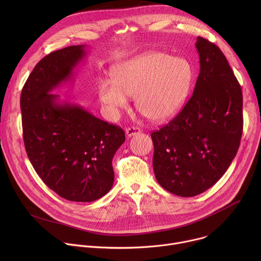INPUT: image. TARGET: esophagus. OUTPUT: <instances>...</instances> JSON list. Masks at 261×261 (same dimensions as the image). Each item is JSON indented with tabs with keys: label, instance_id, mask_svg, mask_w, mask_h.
<instances>
[{
	"label": "esophagus",
	"instance_id": "obj_1",
	"mask_svg": "<svg viewBox=\"0 0 261 261\" xmlns=\"http://www.w3.org/2000/svg\"><path fill=\"white\" fill-rule=\"evenodd\" d=\"M139 133H141L140 128L135 127V126H132V127H129V128H127V129H126V135H127L128 137H131V136L137 135V134H139Z\"/></svg>",
	"mask_w": 261,
	"mask_h": 261
}]
</instances>
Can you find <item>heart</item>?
I'll return each instance as SVG.
<instances>
[{"label": "heart", "instance_id": "heart-1", "mask_svg": "<svg viewBox=\"0 0 261 261\" xmlns=\"http://www.w3.org/2000/svg\"><path fill=\"white\" fill-rule=\"evenodd\" d=\"M191 81L192 69L187 61L151 51L118 65L113 81L98 83V96L111 117L128 107V96L135 97L136 108L144 117L160 122L180 108Z\"/></svg>", "mask_w": 261, "mask_h": 261}]
</instances>
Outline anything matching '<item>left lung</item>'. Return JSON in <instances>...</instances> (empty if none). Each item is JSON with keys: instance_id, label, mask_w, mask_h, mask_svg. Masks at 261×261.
Masks as SVG:
<instances>
[{"instance_id": "obj_1", "label": "left lung", "mask_w": 261, "mask_h": 261, "mask_svg": "<svg viewBox=\"0 0 261 261\" xmlns=\"http://www.w3.org/2000/svg\"><path fill=\"white\" fill-rule=\"evenodd\" d=\"M200 71L192 96L178 115L151 136L153 167L166 191L198 195L228 169L243 133V93L227 59L198 37Z\"/></svg>"}]
</instances>
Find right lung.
Masks as SVG:
<instances>
[{"label":"right lung","instance_id":"1","mask_svg":"<svg viewBox=\"0 0 261 261\" xmlns=\"http://www.w3.org/2000/svg\"><path fill=\"white\" fill-rule=\"evenodd\" d=\"M86 45L56 50L38 62L20 95L28 157L43 182L59 196L91 202L113 187V158L125 141L123 129L80 105L58 103L50 92L68 81L86 56Z\"/></svg>","mask_w":261,"mask_h":261}]
</instances>
